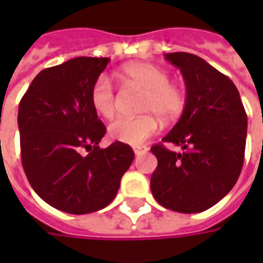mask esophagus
Returning <instances> with one entry per match:
<instances>
[{"label":"esophagus","mask_w":263,"mask_h":263,"mask_svg":"<svg viewBox=\"0 0 263 263\" xmlns=\"http://www.w3.org/2000/svg\"><path fill=\"white\" fill-rule=\"evenodd\" d=\"M134 152H135L137 156H141V155L148 152V148H146V146H137V148H134Z\"/></svg>","instance_id":"obj_1"}]
</instances>
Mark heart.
<instances>
[{"label": "heart", "mask_w": 263, "mask_h": 263, "mask_svg": "<svg viewBox=\"0 0 263 263\" xmlns=\"http://www.w3.org/2000/svg\"><path fill=\"white\" fill-rule=\"evenodd\" d=\"M129 84L143 90L141 112L146 114L135 118L120 117L109 125V135L118 142L138 146L159 129V118L171 121L182 114L186 98L182 88L169 81L167 71L151 63H131L121 70ZM92 109L103 118H112L117 111V94L105 74L98 76L90 90Z\"/></svg>", "instance_id": "heart-1"}]
</instances>
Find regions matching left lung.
Listing matches in <instances>:
<instances>
[{
    "label": "left lung",
    "mask_w": 263,
    "mask_h": 263,
    "mask_svg": "<svg viewBox=\"0 0 263 263\" xmlns=\"http://www.w3.org/2000/svg\"><path fill=\"white\" fill-rule=\"evenodd\" d=\"M180 69L186 84V105L176 125L151 148L158 167L151 177L156 201L177 213H201L228 194L243 165L247 112L237 87L226 74L196 54L166 53Z\"/></svg>",
    "instance_id": "obj_1"
}]
</instances>
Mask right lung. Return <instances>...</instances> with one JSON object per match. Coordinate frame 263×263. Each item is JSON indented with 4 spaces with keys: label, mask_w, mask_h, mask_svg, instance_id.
I'll return each mask as SVG.
<instances>
[{
    "label": "right lung",
    "mask_w": 263,
    "mask_h": 263,
    "mask_svg": "<svg viewBox=\"0 0 263 263\" xmlns=\"http://www.w3.org/2000/svg\"><path fill=\"white\" fill-rule=\"evenodd\" d=\"M108 62L83 56L42 70L20 103L26 177L43 201L69 214L107 207L135 158L131 146L118 141L98 146L107 129L90 104V90Z\"/></svg>",
    "instance_id": "obj_1"
}]
</instances>
